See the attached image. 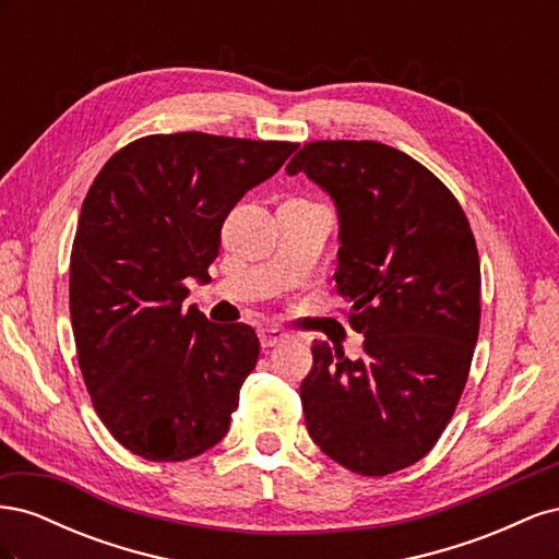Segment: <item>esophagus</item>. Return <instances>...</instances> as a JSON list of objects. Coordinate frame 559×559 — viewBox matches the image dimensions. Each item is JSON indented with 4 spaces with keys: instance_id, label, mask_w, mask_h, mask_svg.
<instances>
[{
    "instance_id": "34e87169",
    "label": "esophagus",
    "mask_w": 559,
    "mask_h": 559,
    "mask_svg": "<svg viewBox=\"0 0 559 559\" xmlns=\"http://www.w3.org/2000/svg\"><path fill=\"white\" fill-rule=\"evenodd\" d=\"M289 337H292L289 333L277 329V326H265V329L259 331L261 347H275V345H280V343H284V341H289Z\"/></svg>"
}]
</instances>
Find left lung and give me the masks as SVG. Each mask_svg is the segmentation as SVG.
Instances as JSON below:
<instances>
[{
	"label": "left lung",
	"mask_w": 559,
	"mask_h": 559,
	"mask_svg": "<svg viewBox=\"0 0 559 559\" xmlns=\"http://www.w3.org/2000/svg\"><path fill=\"white\" fill-rule=\"evenodd\" d=\"M337 212L335 289L364 357L312 345L300 384L312 441L361 476L419 462L460 403L480 329V263L443 181L380 142H310L286 165Z\"/></svg>",
	"instance_id": "1"
}]
</instances>
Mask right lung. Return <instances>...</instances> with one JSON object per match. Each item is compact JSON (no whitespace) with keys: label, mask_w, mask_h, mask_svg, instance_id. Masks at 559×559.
<instances>
[{"label":"right lung","mask_w":559,"mask_h":559,"mask_svg":"<svg viewBox=\"0 0 559 559\" xmlns=\"http://www.w3.org/2000/svg\"><path fill=\"white\" fill-rule=\"evenodd\" d=\"M296 148L148 134L114 154L83 200L70 261L79 366L105 427L148 462L191 460L228 433L259 337L186 308V282H210L228 212Z\"/></svg>","instance_id":"add662e5"}]
</instances>
